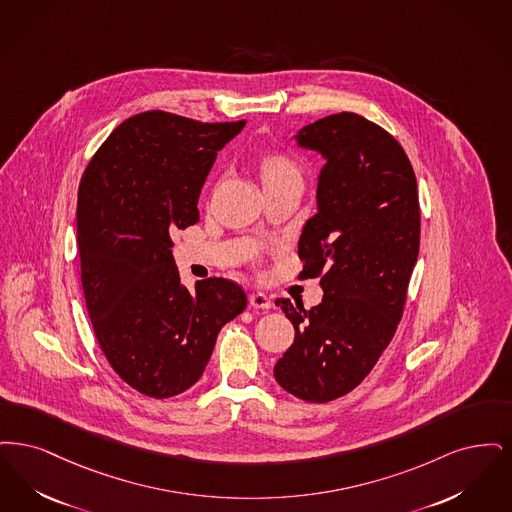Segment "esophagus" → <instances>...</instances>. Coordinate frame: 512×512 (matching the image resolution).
<instances>
[{
	"label": "esophagus",
	"mask_w": 512,
	"mask_h": 512,
	"mask_svg": "<svg viewBox=\"0 0 512 512\" xmlns=\"http://www.w3.org/2000/svg\"><path fill=\"white\" fill-rule=\"evenodd\" d=\"M248 300H250L252 308H258V310H269L271 308V298L264 292H250Z\"/></svg>",
	"instance_id": "esophagus-1"
}]
</instances>
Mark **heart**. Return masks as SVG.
<instances>
[{"mask_svg":"<svg viewBox=\"0 0 512 512\" xmlns=\"http://www.w3.org/2000/svg\"><path fill=\"white\" fill-rule=\"evenodd\" d=\"M260 176L264 183L283 181V179H302V170L292 156L281 151H271L260 160Z\"/></svg>","mask_w":512,"mask_h":512,"instance_id":"b5f03b06","label":"heart"}]
</instances>
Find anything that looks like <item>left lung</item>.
Segmentation results:
<instances>
[{"instance_id": "8db88e82", "label": "left lung", "mask_w": 512, "mask_h": 512, "mask_svg": "<svg viewBox=\"0 0 512 512\" xmlns=\"http://www.w3.org/2000/svg\"><path fill=\"white\" fill-rule=\"evenodd\" d=\"M298 143L327 158L317 214L304 225L300 279H319L323 300L275 304L294 325L277 382L296 398L327 403L371 373L398 329L419 256L417 179L394 135L356 112L302 128Z\"/></svg>"}]
</instances>
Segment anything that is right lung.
Masks as SVG:
<instances>
[{
	"label": "right lung",
	"mask_w": 512,
	"mask_h": 512,
	"mask_svg": "<svg viewBox=\"0 0 512 512\" xmlns=\"http://www.w3.org/2000/svg\"><path fill=\"white\" fill-rule=\"evenodd\" d=\"M245 124L141 112L107 137L80 179L78 250L93 333L116 375L149 398L191 388L223 325L245 312V290L229 279L181 287L170 237L199 222L202 183Z\"/></svg>",
	"instance_id": "1"
}]
</instances>
